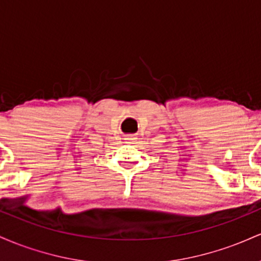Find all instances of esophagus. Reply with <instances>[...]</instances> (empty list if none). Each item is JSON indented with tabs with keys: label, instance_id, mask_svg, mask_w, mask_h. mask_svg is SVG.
Here are the masks:
<instances>
[{
	"label": "esophagus",
	"instance_id": "34e87169",
	"mask_svg": "<svg viewBox=\"0 0 261 261\" xmlns=\"http://www.w3.org/2000/svg\"><path fill=\"white\" fill-rule=\"evenodd\" d=\"M126 142L127 143H135V141H136V136L135 135H130V136H126Z\"/></svg>",
	"mask_w": 261,
	"mask_h": 261
}]
</instances>
